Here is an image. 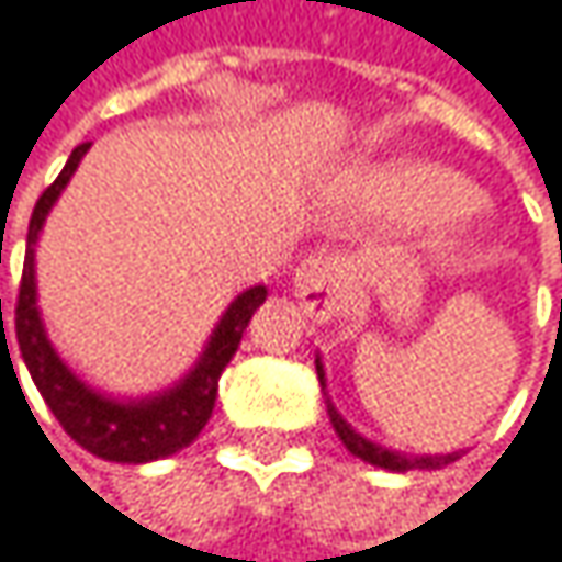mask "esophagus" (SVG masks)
<instances>
[{
    "label": "esophagus",
    "mask_w": 562,
    "mask_h": 562,
    "mask_svg": "<svg viewBox=\"0 0 562 562\" xmlns=\"http://www.w3.org/2000/svg\"><path fill=\"white\" fill-rule=\"evenodd\" d=\"M293 296L303 313L316 323H329L342 313L349 300V269L333 252L306 256L293 272Z\"/></svg>",
    "instance_id": "esophagus-1"
}]
</instances>
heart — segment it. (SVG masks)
<instances>
[{
	"instance_id": "b5f03b06",
	"label": "heart",
	"mask_w": 562,
	"mask_h": 562,
	"mask_svg": "<svg viewBox=\"0 0 562 562\" xmlns=\"http://www.w3.org/2000/svg\"><path fill=\"white\" fill-rule=\"evenodd\" d=\"M366 210L398 220H431L468 213L477 203V190L454 170L438 164H392L369 170L356 183Z\"/></svg>"
}]
</instances>
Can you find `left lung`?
<instances>
[{
  "instance_id": "1",
  "label": "left lung",
  "mask_w": 562,
  "mask_h": 562,
  "mask_svg": "<svg viewBox=\"0 0 562 562\" xmlns=\"http://www.w3.org/2000/svg\"><path fill=\"white\" fill-rule=\"evenodd\" d=\"M316 375H319V385H323V395H326V412H329V422H333L339 441H342L356 458H362L366 464H375V468L405 474V471H438V468H448V464H454V461L461 458V451H451V454H402V451H392V448L375 445L372 438L359 435V431L339 415V408L333 405V398H329V392H326V366H323L319 356H316Z\"/></svg>"
}]
</instances>
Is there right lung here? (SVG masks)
Here are the masks:
<instances>
[{
	"label": "right lung",
	"mask_w": 562,
	"mask_h": 562,
	"mask_svg": "<svg viewBox=\"0 0 562 562\" xmlns=\"http://www.w3.org/2000/svg\"><path fill=\"white\" fill-rule=\"evenodd\" d=\"M91 144H78L65 164V170L55 177V183L38 196L32 220H29V239H25V266H22V286H19V306H15V339L22 362L58 418V425L91 454L117 464H147L170 458L183 451L210 422L220 375L229 366V359L239 349V339L252 319V313L266 303V286H249L243 290L220 316L213 326L203 352L196 362L177 379L173 385L137 395V398H121L108 395L94 385H88L52 346L42 310H38V283H35V246L42 236V226L58 203L61 190L68 187L71 173L78 170L81 157L88 154ZM0 329H2V303H0ZM2 356H9L5 346V329H2ZM12 366V359H9ZM15 375V369H12Z\"/></svg>",
	"instance_id": "1"
}]
</instances>
